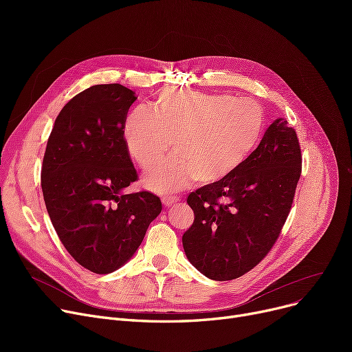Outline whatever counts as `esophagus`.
<instances>
[{"mask_svg":"<svg viewBox=\"0 0 352 352\" xmlns=\"http://www.w3.org/2000/svg\"><path fill=\"white\" fill-rule=\"evenodd\" d=\"M179 198L178 197H162V204L165 207H170L173 204H175V202H178Z\"/></svg>","mask_w":352,"mask_h":352,"instance_id":"esophagus-1","label":"esophagus"}]
</instances>
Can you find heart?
<instances>
[{"mask_svg":"<svg viewBox=\"0 0 352 352\" xmlns=\"http://www.w3.org/2000/svg\"><path fill=\"white\" fill-rule=\"evenodd\" d=\"M264 113L252 100L198 91H168L154 109L137 107L122 126L128 154L146 170L157 165L174 141L177 151L146 173L144 186L171 194L197 179L215 186L252 157L263 138Z\"/></svg>","mask_w":352,"mask_h":352,"instance_id":"heart-1","label":"heart"}]
</instances>
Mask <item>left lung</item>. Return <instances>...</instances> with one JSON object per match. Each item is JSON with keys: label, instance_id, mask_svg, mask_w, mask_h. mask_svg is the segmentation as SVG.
Returning a JSON list of instances; mask_svg holds the SVG:
<instances>
[{"label": "left lung", "instance_id": "1", "mask_svg": "<svg viewBox=\"0 0 352 352\" xmlns=\"http://www.w3.org/2000/svg\"><path fill=\"white\" fill-rule=\"evenodd\" d=\"M301 175V150L287 120H275L252 157L228 179L188 195L194 223L182 245L190 263L214 281L238 278L275 244Z\"/></svg>", "mask_w": 352, "mask_h": 352}]
</instances>
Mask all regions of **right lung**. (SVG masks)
I'll return each mask as SVG.
<instances>
[{
	"label": "right lung",
	"instance_id": "add662e5",
	"mask_svg": "<svg viewBox=\"0 0 352 352\" xmlns=\"http://www.w3.org/2000/svg\"><path fill=\"white\" fill-rule=\"evenodd\" d=\"M135 92L121 84L92 85L69 100L54 122L41 188L63 245L84 268L109 274L131 260L160 215L157 195L124 194L137 171L122 126Z\"/></svg>",
	"mask_w": 352,
	"mask_h": 352
}]
</instances>
